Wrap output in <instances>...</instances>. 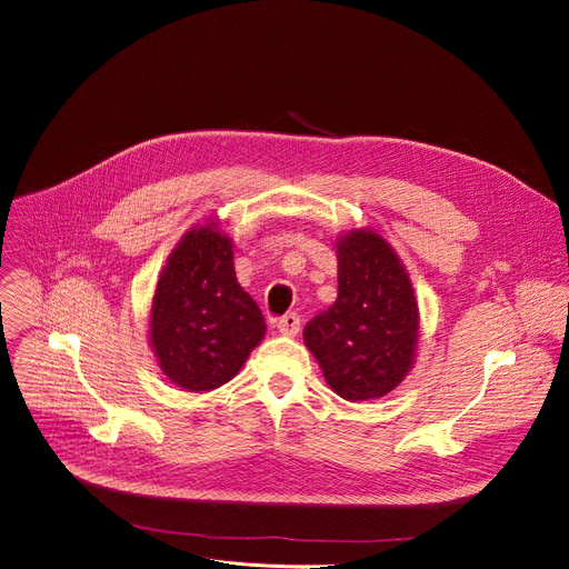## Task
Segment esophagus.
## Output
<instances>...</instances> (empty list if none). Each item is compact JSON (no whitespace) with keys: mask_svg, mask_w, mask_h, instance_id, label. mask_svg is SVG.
Here are the masks:
<instances>
[{"mask_svg":"<svg viewBox=\"0 0 569 569\" xmlns=\"http://www.w3.org/2000/svg\"><path fill=\"white\" fill-rule=\"evenodd\" d=\"M299 327H301V319H299L297 312L283 315V317L279 319V323H277V329H279L281 336H297V333H299Z\"/></svg>","mask_w":569,"mask_h":569,"instance_id":"1","label":"esophagus"}]
</instances>
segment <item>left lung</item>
<instances>
[{
	"label": "left lung",
	"mask_w": 569,
	"mask_h": 569,
	"mask_svg": "<svg viewBox=\"0 0 569 569\" xmlns=\"http://www.w3.org/2000/svg\"><path fill=\"white\" fill-rule=\"evenodd\" d=\"M338 299L315 315L303 342L345 400L389 393L415 365L419 306L389 242L371 229L338 238Z\"/></svg>",
	"instance_id": "8db88e82"
}]
</instances>
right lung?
Instances as JSON below:
<instances>
[{"label":"right lung","instance_id":"obj_1","mask_svg":"<svg viewBox=\"0 0 569 569\" xmlns=\"http://www.w3.org/2000/svg\"><path fill=\"white\" fill-rule=\"evenodd\" d=\"M266 336L257 301L233 272L231 238L211 220L189 229L159 274L150 347L164 376L184 391L229 382Z\"/></svg>","mask_w":569,"mask_h":569}]
</instances>
